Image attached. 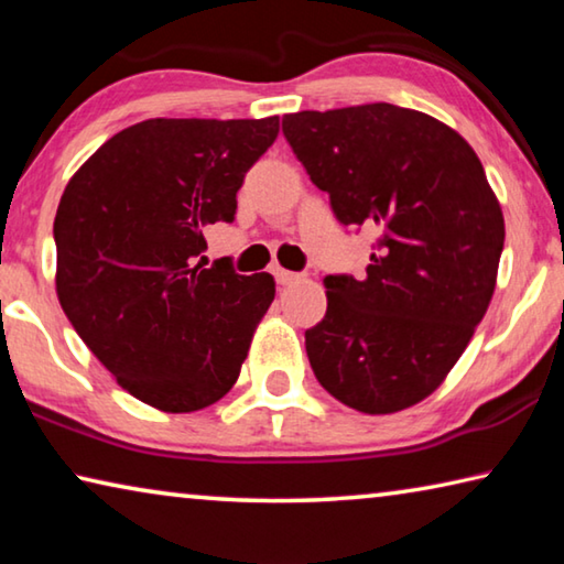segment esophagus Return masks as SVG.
<instances>
[{"label":"esophagus","instance_id":"obj_1","mask_svg":"<svg viewBox=\"0 0 564 564\" xmlns=\"http://www.w3.org/2000/svg\"><path fill=\"white\" fill-rule=\"evenodd\" d=\"M273 275H275V281H279L281 285H291L295 281H301V273H293V271H285V269H275Z\"/></svg>","mask_w":564,"mask_h":564}]
</instances>
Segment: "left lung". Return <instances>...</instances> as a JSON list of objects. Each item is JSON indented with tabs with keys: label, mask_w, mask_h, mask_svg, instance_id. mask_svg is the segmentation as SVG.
<instances>
[{
	"label": "left lung",
	"mask_w": 564,
	"mask_h": 564,
	"mask_svg": "<svg viewBox=\"0 0 564 564\" xmlns=\"http://www.w3.org/2000/svg\"><path fill=\"white\" fill-rule=\"evenodd\" d=\"M283 137L343 226L378 234L366 279L326 275L305 330L318 383L368 415L443 383L488 311L505 221L480 159L423 111L362 104L283 117Z\"/></svg>",
	"instance_id": "obj_1"
}]
</instances>
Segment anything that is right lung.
<instances>
[{
	"mask_svg": "<svg viewBox=\"0 0 564 564\" xmlns=\"http://www.w3.org/2000/svg\"><path fill=\"white\" fill-rule=\"evenodd\" d=\"M269 119H149L111 137L66 184L54 218L56 295L133 398L194 413L234 388L275 295L271 273L204 269V228L236 216Z\"/></svg>",
	"mask_w": 564,
	"mask_h": 564,
	"instance_id": "1",
	"label": "right lung"
}]
</instances>
